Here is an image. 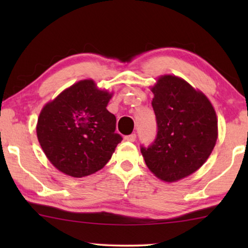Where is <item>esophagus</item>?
Listing matches in <instances>:
<instances>
[{"label": "esophagus", "instance_id": "1", "mask_svg": "<svg viewBox=\"0 0 248 248\" xmlns=\"http://www.w3.org/2000/svg\"><path fill=\"white\" fill-rule=\"evenodd\" d=\"M136 139H137V134L136 133H131V134H129V136L124 137V140H127L129 142H134V141H136Z\"/></svg>", "mask_w": 248, "mask_h": 248}]
</instances>
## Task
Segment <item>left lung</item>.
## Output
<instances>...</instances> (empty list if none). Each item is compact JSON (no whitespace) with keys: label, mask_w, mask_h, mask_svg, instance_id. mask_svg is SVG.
Wrapping results in <instances>:
<instances>
[{"label":"left lung","mask_w":248,"mask_h":248,"mask_svg":"<svg viewBox=\"0 0 248 248\" xmlns=\"http://www.w3.org/2000/svg\"><path fill=\"white\" fill-rule=\"evenodd\" d=\"M157 133L141 145L146 166L164 182H176L200 169L215 148L217 120L209 99L183 78L164 75L153 86Z\"/></svg>","instance_id":"left-lung-1"}]
</instances>
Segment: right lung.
I'll return each instance as SVG.
<instances>
[{"mask_svg":"<svg viewBox=\"0 0 248 248\" xmlns=\"http://www.w3.org/2000/svg\"><path fill=\"white\" fill-rule=\"evenodd\" d=\"M108 92L84 79L62 92L41 110L37 137L46 156L57 169L72 177H84L107 164L123 140L116 117L106 107Z\"/></svg>","mask_w":248,"mask_h":248,"instance_id":"obj_1","label":"right lung"}]
</instances>
